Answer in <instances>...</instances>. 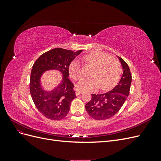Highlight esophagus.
Listing matches in <instances>:
<instances>
[{
  "instance_id": "34e87169",
  "label": "esophagus",
  "mask_w": 161,
  "mask_h": 161,
  "mask_svg": "<svg viewBox=\"0 0 161 161\" xmlns=\"http://www.w3.org/2000/svg\"><path fill=\"white\" fill-rule=\"evenodd\" d=\"M82 91H77L76 92V95H80L81 93H82Z\"/></svg>"
}]
</instances>
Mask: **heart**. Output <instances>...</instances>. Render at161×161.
<instances>
[{
	"label": "heart",
	"instance_id": "obj_1",
	"mask_svg": "<svg viewBox=\"0 0 161 161\" xmlns=\"http://www.w3.org/2000/svg\"><path fill=\"white\" fill-rule=\"evenodd\" d=\"M85 66L93 67L89 78L82 79L77 84L80 91H94L99 88L103 91L109 90L115 86L120 79L121 66L116 58L108 53L94 52L82 57ZM69 74L73 79L78 80L83 76V69L79 61L73 60L69 66Z\"/></svg>",
	"mask_w": 161,
	"mask_h": 161
}]
</instances>
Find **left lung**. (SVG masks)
<instances>
[{
	"label": "left lung",
	"instance_id": "obj_1",
	"mask_svg": "<svg viewBox=\"0 0 161 161\" xmlns=\"http://www.w3.org/2000/svg\"><path fill=\"white\" fill-rule=\"evenodd\" d=\"M123 69L119 83L109 92L91 94V100L85 105L87 113L97 120H104L115 115L125 103L130 93L131 75L130 68L122 58L118 57Z\"/></svg>",
	"mask_w": 161,
	"mask_h": 161
}]
</instances>
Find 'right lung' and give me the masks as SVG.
Returning a JSON list of instances; mask_svg holds the SVG:
<instances>
[{"label":"right lung","instance_id":"1","mask_svg":"<svg viewBox=\"0 0 161 161\" xmlns=\"http://www.w3.org/2000/svg\"><path fill=\"white\" fill-rule=\"evenodd\" d=\"M82 51L75 52L63 48H54L43 53L33 65L30 93L37 109L47 119L60 120L69 113L71 102L76 97L74 85L69 79V69L72 61ZM50 69L59 70L63 76L56 88L47 92L42 88L41 77L43 72Z\"/></svg>","mask_w":161,"mask_h":161}]
</instances>
